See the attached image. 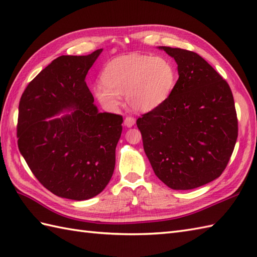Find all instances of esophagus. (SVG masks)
Segmentation results:
<instances>
[{"label":"esophagus","instance_id":"obj_1","mask_svg":"<svg viewBox=\"0 0 257 257\" xmlns=\"http://www.w3.org/2000/svg\"><path fill=\"white\" fill-rule=\"evenodd\" d=\"M123 122H124L125 127L130 128V127H133V125L136 123V119L134 117H125Z\"/></svg>","mask_w":257,"mask_h":257}]
</instances>
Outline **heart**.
<instances>
[{
    "label": "heart",
    "mask_w": 257,
    "mask_h": 257,
    "mask_svg": "<svg viewBox=\"0 0 257 257\" xmlns=\"http://www.w3.org/2000/svg\"><path fill=\"white\" fill-rule=\"evenodd\" d=\"M177 77L176 66L169 58L132 54L106 65L102 80L92 85V94L107 110H117L124 95L135 111L149 112L170 97Z\"/></svg>",
    "instance_id": "b5f03b06"
}]
</instances>
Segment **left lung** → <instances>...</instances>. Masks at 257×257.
Masks as SVG:
<instances>
[{"instance_id":"obj_1","label":"left lung","mask_w":257,"mask_h":257,"mask_svg":"<svg viewBox=\"0 0 257 257\" xmlns=\"http://www.w3.org/2000/svg\"><path fill=\"white\" fill-rule=\"evenodd\" d=\"M174 58L179 79L170 97L138 118L144 149L156 176L173 190L219 178L237 139L230 86L194 52L158 47Z\"/></svg>"}]
</instances>
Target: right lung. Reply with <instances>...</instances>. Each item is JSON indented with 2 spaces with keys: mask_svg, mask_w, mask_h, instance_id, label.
<instances>
[{
  "mask_svg": "<svg viewBox=\"0 0 257 257\" xmlns=\"http://www.w3.org/2000/svg\"><path fill=\"white\" fill-rule=\"evenodd\" d=\"M101 52L54 59L20 100L21 155L38 181L61 198H94L113 173L122 117L99 112L85 81Z\"/></svg>",
  "mask_w": 257,
  "mask_h": 257,
  "instance_id": "right-lung-1",
  "label": "right lung"
}]
</instances>
